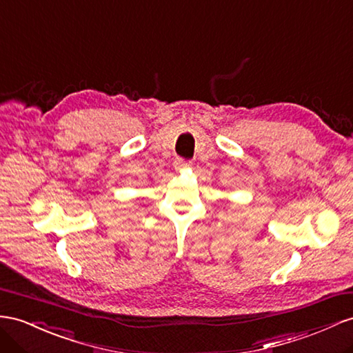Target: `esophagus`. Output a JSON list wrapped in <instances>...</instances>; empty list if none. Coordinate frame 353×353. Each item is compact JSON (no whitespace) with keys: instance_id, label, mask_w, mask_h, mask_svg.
<instances>
[{"instance_id":"1","label":"esophagus","mask_w":353,"mask_h":353,"mask_svg":"<svg viewBox=\"0 0 353 353\" xmlns=\"http://www.w3.org/2000/svg\"><path fill=\"white\" fill-rule=\"evenodd\" d=\"M174 167H176L177 170H183V168L191 167V162H188V161H185V159H182V158H177V159L174 161Z\"/></svg>"}]
</instances>
